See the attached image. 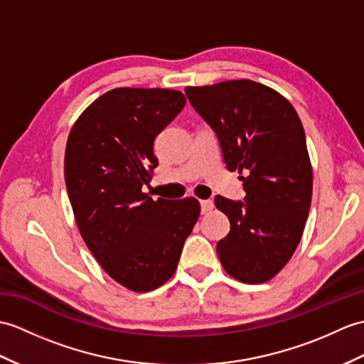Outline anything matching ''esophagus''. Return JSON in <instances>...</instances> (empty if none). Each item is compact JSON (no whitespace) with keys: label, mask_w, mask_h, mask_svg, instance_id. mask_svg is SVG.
I'll use <instances>...</instances> for the list:
<instances>
[{"label":"esophagus","mask_w":364,"mask_h":364,"mask_svg":"<svg viewBox=\"0 0 364 364\" xmlns=\"http://www.w3.org/2000/svg\"><path fill=\"white\" fill-rule=\"evenodd\" d=\"M200 206H201V214H208L209 210H213L214 203L210 201V200H201L200 201Z\"/></svg>","instance_id":"1"}]
</instances>
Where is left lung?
Wrapping results in <instances>:
<instances>
[{
  "mask_svg": "<svg viewBox=\"0 0 364 364\" xmlns=\"http://www.w3.org/2000/svg\"><path fill=\"white\" fill-rule=\"evenodd\" d=\"M184 91L217 133L228 171L247 173L243 201L215 197L231 225L218 259L240 282H267L291 259L310 210L314 173L299 116L282 95L248 79Z\"/></svg>",
  "mask_w": 364,
  "mask_h": 364,
  "instance_id": "8db88e82",
  "label": "left lung"
}]
</instances>
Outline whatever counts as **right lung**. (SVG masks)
I'll return each instance as SVG.
<instances>
[{
  "instance_id": "add662e5",
  "label": "right lung",
  "mask_w": 364,
  "mask_h": 364,
  "mask_svg": "<svg viewBox=\"0 0 364 364\" xmlns=\"http://www.w3.org/2000/svg\"><path fill=\"white\" fill-rule=\"evenodd\" d=\"M186 104L164 88H114L74 122L65 181L91 255L125 289L151 291L175 273L200 215L197 198L154 200L142 192L158 159L154 141Z\"/></svg>"
}]
</instances>
